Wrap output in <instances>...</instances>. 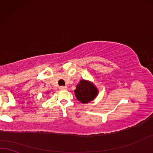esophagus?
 <instances>
[{
	"label": "esophagus",
	"mask_w": 153,
	"mask_h": 153,
	"mask_svg": "<svg viewBox=\"0 0 153 153\" xmlns=\"http://www.w3.org/2000/svg\"><path fill=\"white\" fill-rule=\"evenodd\" d=\"M59 89H61V90H66L67 89V87H64V86H61L59 87Z\"/></svg>",
	"instance_id": "obj_1"
}]
</instances>
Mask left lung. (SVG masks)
Listing matches in <instances>:
<instances>
[{
  "label": "left lung",
  "mask_w": 153,
  "mask_h": 153,
  "mask_svg": "<svg viewBox=\"0 0 153 153\" xmlns=\"http://www.w3.org/2000/svg\"><path fill=\"white\" fill-rule=\"evenodd\" d=\"M74 93L80 102L88 103L96 99L99 94V89L92 82L82 79L77 85Z\"/></svg>",
  "instance_id": "obj_1"
}]
</instances>
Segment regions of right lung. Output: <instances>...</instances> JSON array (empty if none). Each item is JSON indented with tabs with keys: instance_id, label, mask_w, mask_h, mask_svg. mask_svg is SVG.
I'll list each match as a JSON object with an SVG mask.
<instances>
[{
	"instance_id": "add662e5",
	"label": "right lung",
	"mask_w": 153,
	"mask_h": 153,
	"mask_svg": "<svg viewBox=\"0 0 153 153\" xmlns=\"http://www.w3.org/2000/svg\"><path fill=\"white\" fill-rule=\"evenodd\" d=\"M50 92H49V91H47V94H49Z\"/></svg>"
}]
</instances>
